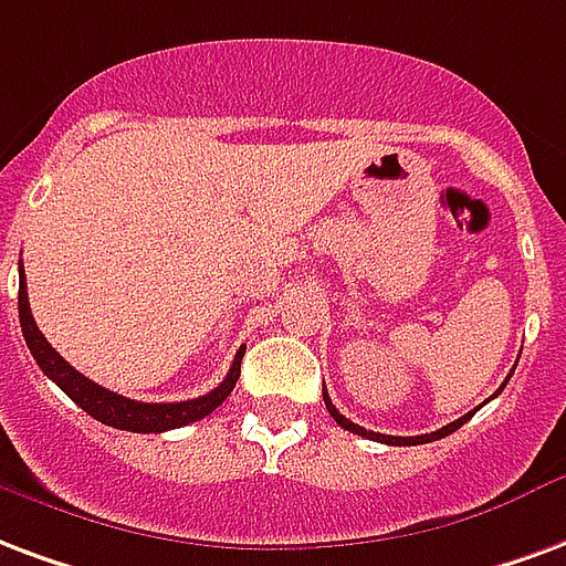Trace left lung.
Masks as SVG:
<instances>
[{"label": "left lung", "mask_w": 566, "mask_h": 566, "mask_svg": "<svg viewBox=\"0 0 566 566\" xmlns=\"http://www.w3.org/2000/svg\"><path fill=\"white\" fill-rule=\"evenodd\" d=\"M510 375H513V371H510ZM510 375H506V380H510ZM506 380L504 384H501V389L506 387ZM501 389H497V392H501ZM495 392V396H497ZM324 401H326V411L333 413V420L338 422V426H342V429H347V432H354V434H363V438H368V441H380V443H392V447H401V443H405V447H411V443H429V441H438V438H447V434H453L455 429H459V426H464V422L471 420V417H474V411L471 413H464V417H459V420H453L450 422V426H443V429H438V432H432V434H417V438H396V434H380V432H368V429H363V426H357V422H350L347 420V417H342V413L336 411V405H333V401H329V396H326L324 392Z\"/></svg>", "instance_id": "obj_1"}]
</instances>
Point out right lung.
<instances>
[{"label": "right lung", "instance_id": "right-lung-1", "mask_svg": "<svg viewBox=\"0 0 566 566\" xmlns=\"http://www.w3.org/2000/svg\"><path fill=\"white\" fill-rule=\"evenodd\" d=\"M17 308H20V326H23V338H27L29 354L35 357V363L41 366V371L48 375L56 387L69 396L77 408L95 417L104 426H113V429H123V432H167V429H179V426H188V422L203 420L207 413H212L219 408L221 401L228 399L237 380H240V363L242 354H245V345L237 350L233 357V366H230L228 378L221 380L219 387L207 392V396H198V399L188 401H134L125 399L119 392H111V389L98 387L95 380H90L86 375H81L77 368L69 366L65 359L56 354V347H50V342L41 336L35 317L29 312V294H27V275H23V263H20V296H17Z\"/></svg>", "mask_w": 566, "mask_h": 566}]
</instances>
